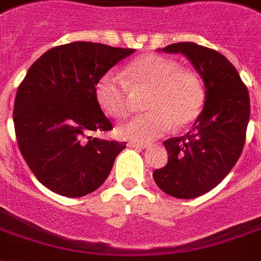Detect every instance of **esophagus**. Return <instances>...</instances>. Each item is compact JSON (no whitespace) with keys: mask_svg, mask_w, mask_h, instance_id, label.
<instances>
[{"mask_svg":"<svg viewBox=\"0 0 261 261\" xmlns=\"http://www.w3.org/2000/svg\"><path fill=\"white\" fill-rule=\"evenodd\" d=\"M128 146H130V148H148L149 146V144H145V143H136V141H130V143H128Z\"/></svg>","mask_w":261,"mask_h":261,"instance_id":"34e87169","label":"esophagus"}]
</instances>
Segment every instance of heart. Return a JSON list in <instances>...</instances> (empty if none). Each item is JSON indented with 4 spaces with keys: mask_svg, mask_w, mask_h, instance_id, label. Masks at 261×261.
<instances>
[{
    "mask_svg": "<svg viewBox=\"0 0 261 261\" xmlns=\"http://www.w3.org/2000/svg\"><path fill=\"white\" fill-rule=\"evenodd\" d=\"M143 115L133 117L117 128L118 137L136 143L159 139L172 125L185 126L197 117L204 93L195 73L178 69L177 62L159 55L136 58L124 70V80L113 73H105L97 81L94 93L101 109L116 118L130 112L129 90H146Z\"/></svg>",
    "mask_w": 261,
    "mask_h": 261,
    "instance_id": "b5f03b06",
    "label": "heart"
}]
</instances>
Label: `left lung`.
<instances>
[{
  "mask_svg": "<svg viewBox=\"0 0 261 261\" xmlns=\"http://www.w3.org/2000/svg\"><path fill=\"white\" fill-rule=\"evenodd\" d=\"M181 53L203 79L205 102L192 129L165 140L168 163L153 172L157 187L177 199L210 192L238 163L249 121V94L238 70L213 49L177 42L161 49Z\"/></svg>",
  "mask_w": 261,
  "mask_h": 261,
  "instance_id": "1",
  "label": "left lung"
}]
</instances>
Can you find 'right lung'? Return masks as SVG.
<instances>
[{
  "mask_svg": "<svg viewBox=\"0 0 261 261\" xmlns=\"http://www.w3.org/2000/svg\"><path fill=\"white\" fill-rule=\"evenodd\" d=\"M133 51L77 41L49 49L28 70L14 100L17 143L30 171L51 192L66 197L93 192L126 148L93 136L113 128L94 88Z\"/></svg>",
  "mask_w": 261,
  "mask_h": 261,
  "instance_id": "add662e5",
  "label": "right lung"
}]
</instances>
